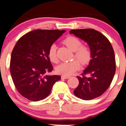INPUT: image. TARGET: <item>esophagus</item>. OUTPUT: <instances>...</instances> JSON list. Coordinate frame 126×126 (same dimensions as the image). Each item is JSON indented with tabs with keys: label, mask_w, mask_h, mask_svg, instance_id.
I'll use <instances>...</instances> for the list:
<instances>
[{
	"label": "esophagus",
	"mask_w": 126,
	"mask_h": 126,
	"mask_svg": "<svg viewBox=\"0 0 126 126\" xmlns=\"http://www.w3.org/2000/svg\"><path fill=\"white\" fill-rule=\"evenodd\" d=\"M70 78V76H62V79H68Z\"/></svg>",
	"instance_id": "1"
}]
</instances>
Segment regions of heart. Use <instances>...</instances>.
Masks as SVG:
<instances>
[{"label":"heart","mask_w":126,"mask_h":126,"mask_svg":"<svg viewBox=\"0 0 126 126\" xmlns=\"http://www.w3.org/2000/svg\"><path fill=\"white\" fill-rule=\"evenodd\" d=\"M63 44L74 52V56L82 64H86L90 62L91 53L88 47L81 45L82 43L77 38L73 36H69L65 38ZM57 47L55 44L51 45L48 50V56L50 61L54 63L58 62V58L57 55ZM80 67V64L77 60L70 62H63L56 67L57 73L63 76H70Z\"/></svg>","instance_id":"obj_1"}]
</instances>
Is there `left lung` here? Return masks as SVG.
Segmentation results:
<instances>
[{"instance_id":"left-lung-1","label":"left lung","mask_w":126,"mask_h":126,"mask_svg":"<svg viewBox=\"0 0 126 126\" xmlns=\"http://www.w3.org/2000/svg\"><path fill=\"white\" fill-rule=\"evenodd\" d=\"M70 33L85 41L91 53L88 67L81 76H77L79 84L74 94L86 101L93 99L107 90L113 79L116 71L113 49L108 38L96 30H72Z\"/></svg>"}]
</instances>
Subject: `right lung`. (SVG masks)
Returning a JSON list of instances; mask_svg holds the SVG:
<instances>
[{
  "mask_svg": "<svg viewBox=\"0 0 126 126\" xmlns=\"http://www.w3.org/2000/svg\"><path fill=\"white\" fill-rule=\"evenodd\" d=\"M65 30H36L21 36L12 52L10 70L16 88L32 101L44 99L50 93L60 76H49L53 66L48 50Z\"/></svg>",
  "mask_w": 126,
  "mask_h": 126,
  "instance_id": "1",
  "label": "right lung"
}]
</instances>
